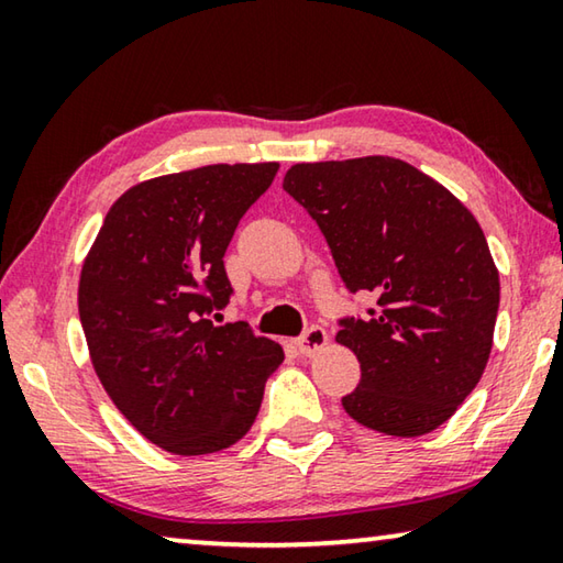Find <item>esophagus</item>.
<instances>
[{
	"label": "esophagus",
	"instance_id": "34e87169",
	"mask_svg": "<svg viewBox=\"0 0 563 563\" xmlns=\"http://www.w3.org/2000/svg\"><path fill=\"white\" fill-rule=\"evenodd\" d=\"M295 345H298L300 355L312 357L328 345V332H325V328H320V325H310L298 340H295Z\"/></svg>",
	"mask_w": 563,
	"mask_h": 563
}]
</instances>
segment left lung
Wrapping results in <instances>:
<instances>
[{"label": "left lung", "instance_id": "8db88e82", "mask_svg": "<svg viewBox=\"0 0 563 563\" xmlns=\"http://www.w3.org/2000/svg\"><path fill=\"white\" fill-rule=\"evenodd\" d=\"M367 316L338 320L360 360L345 412L369 430L419 437L479 383L499 310V273L474 216L444 186L389 156L298 164L283 178Z\"/></svg>", "mask_w": 563, "mask_h": 563}]
</instances>
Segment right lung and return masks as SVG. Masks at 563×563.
I'll list each match as a JSON object with an SVG mask.
<instances>
[{"mask_svg": "<svg viewBox=\"0 0 563 563\" xmlns=\"http://www.w3.org/2000/svg\"><path fill=\"white\" fill-rule=\"evenodd\" d=\"M278 164H216L151 178L111 206L79 283L93 369L161 450L196 456L251 430L283 347L247 322L216 325L233 285L223 255Z\"/></svg>", "mask_w": 563, "mask_h": 563, "instance_id": "right-lung-1", "label": "right lung"}]
</instances>
